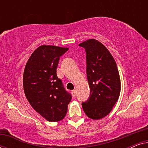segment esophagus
Masks as SVG:
<instances>
[{
  "mask_svg": "<svg viewBox=\"0 0 148 148\" xmlns=\"http://www.w3.org/2000/svg\"><path fill=\"white\" fill-rule=\"evenodd\" d=\"M71 94H72V96L73 97V98H75V97L76 96V92L75 90H73L71 92Z\"/></svg>",
  "mask_w": 148,
  "mask_h": 148,
  "instance_id": "1",
  "label": "esophagus"
}]
</instances>
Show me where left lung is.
I'll use <instances>...</instances> for the list:
<instances>
[{
    "mask_svg": "<svg viewBox=\"0 0 148 148\" xmlns=\"http://www.w3.org/2000/svg\"><path fill=\"white\" fill-rule=\"evenodd\" d=\"M86 50V73L90 94L82 107L89 118L98 120L108 115L118 100L121 79L116 62L108 50L98 40L79 44Z\"/></svg>",
    "mask_w": 148,
    "mask_h": 148,
    "instance_id": "1",
    "label": "left lung"
}]
</instances>
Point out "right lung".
Here are the masks:
<instances>
[{
  "mask_svg": "<svg viewBox=\"0 0 148 148\" xmlns=\"http://www.w3.org/2000/svg\"><path fill=\"white\" fill-rule=\"evenodd\" d=\"M68 48L42 45L30 56L23 73V90L36 112L50 122L62 120L71 100L56 75L60 57Z\"/></svg>",
  "mask_w": 148,
  "mask_h": 148,
  "instance_id": "obj_1",
  "label": "right lung"
}]
</instances>
